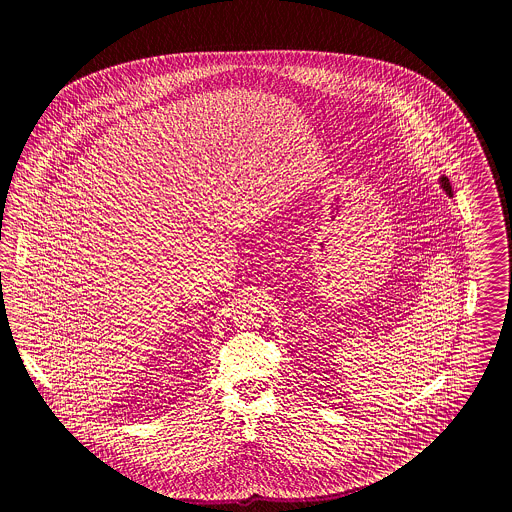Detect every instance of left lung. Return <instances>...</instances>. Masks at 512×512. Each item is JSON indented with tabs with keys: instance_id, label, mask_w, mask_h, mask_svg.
Returning <instances> with one entry per match:
<instances>
[{
	"instance_id": "obj_1",
	"label": "left lung",
	"mask_w": 512,
	"mask_h": 512,
	"mask_svg": "<svg viewBox=\"0 0 512 512\" xmlns=\"http://www.w3.org/2000/svg\"><path fill=\"white\" fill-rule=\"evenodd\" d=\"M439 188H443V192L449 195V197H453V190H451V182H449V178L447 176H439Z\"/></svg>"
}]
</instances>
